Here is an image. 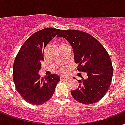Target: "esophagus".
Here are the masks:
<instances>
[{
    "instance_id": "obj_1",
    "label": "esophagus",
    "mask_w": 125,
    "mask_h": 125,
    "mask_svg": "<svg viewBox=\"0 0 125 125\" xmlns=\"http://www.w3.org/2000/svg\"><path fill=\"white\" fill-rule=\"evenodd\" d=\"M61 78L62 80H70V78L68 77V76H62L61 77Z\"/></svg>"
}]
</instances>
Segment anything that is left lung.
Returning <instances> with one entry per match:
<instances>
[{
	"instance_id": "8db88e82",
	"label": "left lung",
	"mask_w": 125,
	"mask_h": 125,
	"mask_svg": "<svg viewBox=\"0 0 125 125\" xmlns=\"http://www.w3.org/2000/svg\"><path fill=\"white\" fill-rule=\"evenodd\" d=\"M58 37H63L72 47L78 71L86 72L87 78L78 80L77 89L71 94L78 102L91 104L99 101L112 82L114 69L111 59L103 45L87 32L78 30H62Z\"/></svg>"
}]
</instances>
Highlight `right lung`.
I'll return each mask as SVG.
<instances>
[{"label": "right lung", "instance_id": "1", "mask_svg": "<svg viewBox=\"0 0 125 125\" xmlns=\"http://www.w3.org/2000/svg\"><path fill=\"white\" fill-rule=\"evenodd\" d=\"M61 30L45 28L31 35L23 43L14 61L13 79L17 92L25 101L40 105L53 94L60 76L52 73L47 78L38 74L43 61V50Z\"/></svg>", "mask_w": 125, "mask_h": 125}]
</instances>
